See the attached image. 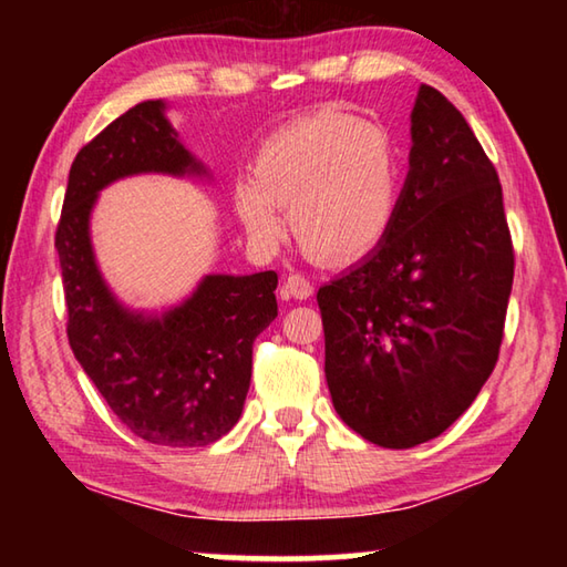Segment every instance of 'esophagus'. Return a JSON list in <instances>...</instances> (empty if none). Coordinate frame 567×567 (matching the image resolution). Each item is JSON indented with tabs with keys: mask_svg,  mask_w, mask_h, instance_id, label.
<instances>
[{
	"mask_svg": "<svg viewBox=\"0 0 567 567\" xmlns=\"http://www.w3.org/2000/svg\"><path fill=\"white\" fill-rule=\"evenodd\" d=\"M282 295L292 297V300H307L312 295V285L305 275H290L282 285Z\"/></svg>",
	"mask_w": 567,
	"mask_h": 567,
	"instance_id": "obj_1",
	"label": "esophagus"
}]
</instances>
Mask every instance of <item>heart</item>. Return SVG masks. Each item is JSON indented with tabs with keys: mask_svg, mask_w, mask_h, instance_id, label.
I'll use <instances>...</instances> for the list:
<instances>
[{
	"mask_svg": "<svg viewBox=\"0 0 567 567\" xmlns=\"http://www.w3.org/2000/svg\"><path fill=\"white\" fill-rule=\"evenodd\" d=\"M402 155L392 134L368 120L320 112L267 137L252 159V177L233 185L239 225L257 247L292 235L328 262L372 252L395 223Z\"/></svg>",
	"mask_w": 567,
	"mask_h": 567,
	"instance_id": "b5f03b06",
	"label": "heart"
}]
</instances>
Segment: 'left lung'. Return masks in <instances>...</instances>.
<instances>
[{
    "label": "left lung",
    "mask_w": 567,
    "mask_h": 567,
    "mask_svg": "<svg viewBox=\"0 0 567 567\" xmlns=\"http://www.w3.org/2000/svg\"><path fill=\"white\" fill-rule=\"evenodd\" d=\"M410 120L388 237L318 290L332 405L392 450L427 443L473 405L501 354L515 272L501 179L463 114L422 84Z\"/></svg>",
    "instance_id": "obj_1"
}]
</instances>
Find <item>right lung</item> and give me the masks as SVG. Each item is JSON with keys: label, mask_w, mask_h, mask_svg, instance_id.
Masks as SVG:
<instances>
[{"label": "right lung", "mask_w": 567, "mask_h": 567, "mask_svg": "<svg viewBox=\"0 0 567 567\" xmlns=\"http://www.w3.org/2000/svg\"><path fill=\"white\" fill-rule=\"evenodd\" d=\"M140 172L207 175L182 147L162 100L124 112L72 162L54 235L66 338L130 433L167 447L213 445L243 415L255 338L277 318V275H207L159 318L127 310L94 262L90 215L100 189Z\"/></svg>", "instance_id": "obj_1"}]
</instances>
